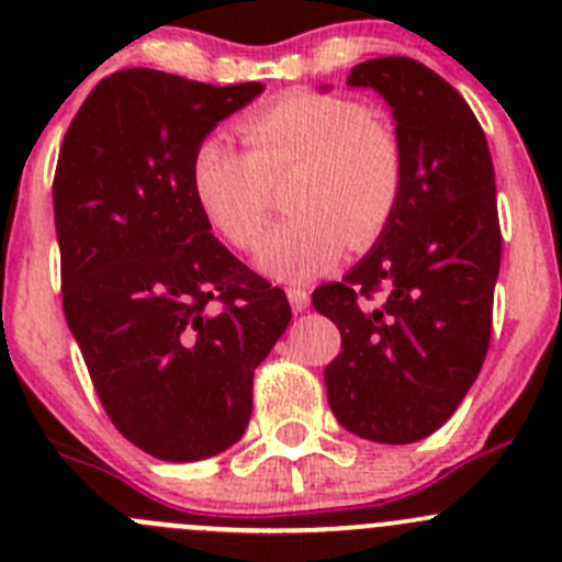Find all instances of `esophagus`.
Wrapping results in <instances>:
<instances>
[{
  "label": "esophagus",
  "instance_id": "34e87169",
  "mask_svg": "<svg viewBox=\"0 0 562 562\" xmlns=\"http://www.w3.org/2000/svg\"><path fill=\"white\" fill-rule=\"evenodd\" d=\"M288 302H291L293 313H304L310 307V293L304 288H288Z\"/></svg>",
  "mask_w": 562,
  "mask_h": 562
}]
</instances>
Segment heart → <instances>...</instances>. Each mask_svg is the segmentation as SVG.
Listing matches in <instances>:
<instances>
[{"label":"heart","mask_w":562,"mask_h":562,"mask_svg":"<svg viewBox=\"0 0 562 562\" xmlns=\"http://www.w3.org/2000/svg\"><path fill=\"white\" fill-rule=\"evenodd\" d=\"M249 151L212 133L195 146L190 184L209 223L249 249L269 217V181L293 168L291 217L260 241L258 269L282 282L313 280L370 245L394 217L405 162L394 130L339 94L291 92L239 124Z\"/></svg>","instance_id":"1"}]
</instances>
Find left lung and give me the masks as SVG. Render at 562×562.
Here are the masks:
<instances>
[{
	"instance_id": "8db88e82",
	"label": "left lung",
	"mask_w": 562,
	"mask_h": 562,
	"mask_svg": "<svg viewBox=\"0 0 562 562\" xmlns=\"http://www.w3.org/2000/svg\"><path fill=\"white\" fill-rule=\"evenodd\" d=\"M348 87L386 100L405 179L370 252L313 293V307L342 334L323 378L348 432L416 443L449 422L490 348L503 245L495 168L470 105L422 61L367 59ZM378 290L384 299L372 305Z\"/></svg>"
}]
</instances>
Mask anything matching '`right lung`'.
Listing matches in <instances>:
<instances>
[{"mask_svg": "<svg viewBox=\"0 0 562 562\" xmlns=\"http://www.w3.org/2000/svg\"><path fill=\"white\" fill-rule=\"evenodd\" d=\"M260 92L130 67L92 89L61 140L67 326L119 432L166 462L245 435L255 367L291 323L285 293L214 239L190 184L195 146Z\"/></svg>", "mask_w": 562, "mask_h": 562, "instance_id": "1", "label": "right lung"}]
</instances>
